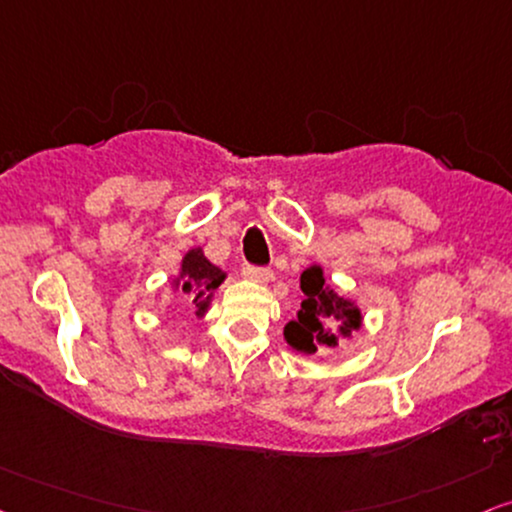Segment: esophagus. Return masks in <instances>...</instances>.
<instances>
[{"label":"esophagus","mask_w":512,"mask_h":512,"mask_svg":"<svg viewBox=\"0 0 512 512\" xmlns=\"http://www.w3.org/2000/svg\"><path fill=\"white\" fill-rule=\"evenodd\" d=\"M243 276L248 278V281H255V283H269L271 281V271L269 269L250 267V264H245V267H243Z\"/></svg>","instance_id":"34e87169"}]
</instances>
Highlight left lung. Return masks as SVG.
Here are the masks:
<instances>
[{
	"instance_id": "left-lung-1",
	"label": "left lung",
	"mask_w": 512,
	"mask_h": 512,
	"mask_svg": "<svg viewBox=\"0 0 512 512\" xmlns=\"http://www.w3.org/2000/svg\"><path fill=\"white\" fill-rule=\"evenodd\" d=\"M300 288L304 293L302 309L297 319L283 328V338L295 352L316 354L319 349L338 347L340 340H352V335L361 331L364 314L359 304L328 286L319 264H309L302 271Z\"/></svg>"
}]
</instances>
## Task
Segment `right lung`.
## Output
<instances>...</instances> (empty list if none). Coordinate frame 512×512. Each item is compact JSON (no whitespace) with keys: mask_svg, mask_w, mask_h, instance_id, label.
Returning <instances> with one entry per match:
<instances>
[{"mask_svg":"<svg viewBox=\"0 0 512 512\" xmlns=\"http://www.w3.org/2000/svg\"><path fill=\"white\" fill-rule=\"evenodd\" d=\"M226 278V271L217 264H212L205 257L203 248H191L186 250V255L181 257L179 274L172 278V290L189 297V302L196 307V316L203 319L208 314L212 300H215L217 288L222 286Z\"/></svg>","mask_w":512,"mask_h":512,"instance_id":"obj_1","label":"right lung"}]
</instances>
